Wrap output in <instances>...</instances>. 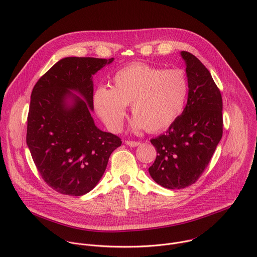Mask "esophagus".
I'll use <instances>...</instances> for the list:
<instances>
[{"label":"esophagus","mask_w":257,"mask_h":257,"mask_svg":"<svg viewBox=\"0 0 257 257\" xmlns=\"http://www.w3.org/2000/svg\"><path fill=\"white\" fill-rule=\"evenodd\" d=\"M125 143L130 146V147H135V146H138L140 144L139 141H131V140H126Z\"/></svg>","instance_id":"obj_1"}]
</instances>
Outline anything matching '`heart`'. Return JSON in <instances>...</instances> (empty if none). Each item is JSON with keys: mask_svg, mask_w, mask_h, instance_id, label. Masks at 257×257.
Masks as SVG:
<instances>
[{"mask_svg": "<svg viewBox=\"0 0 257 257\" xmlns=\"http://www.w3.org/2000/svg\"><path fill=\"white\" fill-rule=\"evenodd\" d=\"M112 82V89H97L94 106L113 132L121 130L128 105L135 116V128L145 127L148 132L168 128L182 115L189 93L184 70L146 63H133L119 69Z\"/></svg>", "mask_w": 257, "mask_h": 257, "instance_id": "1", "label": "heart"}]
</instances>
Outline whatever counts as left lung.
<instances>
[{
  "label": "left lung",
  "mask_w": 257,
  "mask_h": 257,
  "mask_svg": "<svg viewBox=\"0 0 257 257\" xmlns=\"http://www.w3.org/2000/svg\"><path fill=\"white\" fill-rule=\"evenodd\" d=\"M181 54L189 80L187 106L164 134L150 140L157 156L148 168L149 174L158 185L170 190L184 189L199 180L223 134L219 88L194 54Z\"/></svg>",
  "instance_id": "obj_1"
}]
</instances>
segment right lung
<instances>
[{"label":"right lung","mask_w":257,"mask_h":257,"mask_svg":"<svg viewBox=\"0 0 257 257\" xmlns=\"http://www.w3.org/2000/svg\"><path fill=\"white\" fill-rule=\"evenodd\" d=\"M113 60L62 58L32 90L27 145L43 181L62 195L82 196L92 191L103 177L111 153L122 144L117 135L98 129L91 116L92 76Z\"/></svg>","instance_id":"1"}]
</instances>
